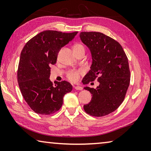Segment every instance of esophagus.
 I'll list each match as a JSON object with an SVG mask.
<instances>
[{"instance_id":"34e87169","label":"esophagus","mask_w":151,"mask_h":151,"mask_svg":"<svg viewBox=\"0 0 151 151\" xmlns=\"http://www.w3.org/2000/svg\"><path fill=\"white\" fill-rule=\"evenodd\" d=\"M74 88H75V90H76V91H82V90H83V88H82L81 86H75Z\"/></svg>"}]
</instances>
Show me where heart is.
<instances>
[{"label": "heart", "mask_w": 151, "mask_h": 151, "mask_svg": "<svg viewBox=\"0 0 151 151\" xmlns=\"http://www.w3.org/2000/svg\"><path fill=\"white\" fill-rule=\"evenodd\" d=\"M73 50L75 52H78V51L81 50H85L84 47L81 44H75L73 47ZM83 73V71L81 70H72L68 71L66 74V76L69 79L70 81L72 82H76L78 81L79 78H80L81 74Z\"/></svg>", "instance_id": "1"}]
</instances>
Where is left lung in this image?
Returning a JSON list of instances; mask_svg holds the SVG:
<instances>
[{"mask_svg": "<svg viewBox=\"0 0 151 151\" xmlns=\"http://www.w3.org/2000/svg\"><path fill=\"white\" fill-rule=\"evenodd\" d=\"M80 38L91 50L93 63L83 80L84 85L97 79L96 88H84L92 94L84 110L91 116H106L119 108L129 88L131 73L122 46L111 37L99 32H82Z\"/></svg>", "mask_w": 151, "mask_h": 151, "instance_id": "obj_1", "label": "left lung"}]
</instances>
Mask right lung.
I'll return each mask as SVG.
<instances>
[{
	"label": "right lung",
	"instance_id": "obj_1",
	"mask_svg": "<svg viewBox=\"0 0 151 151\" xmlns=\"http://www.w3.org/2000/svg\"><path fill=\"white\" fill-rule=\"evenodd\" d=\"M78 32L45 30L28 41L20 53L17 81L22 95L36 113L49 115L58 111L63 97L72 91L67 81H50V65L57 62L60 48L71 41Z\"/></svg>",
	"mask_w": 151,
	"mask_h": 151
}]
</instances>
